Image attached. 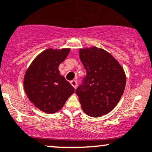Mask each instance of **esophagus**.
<instances>
[{"label": "esophagus", "mask_w": 152, "mask_h": 152, "mask_svg": "<svg viewBox=\"0 0 152 152\" xmlns=\"http://www.w3.org/2000/svg\"><path fill=\"white\" fill-rule=\"evenodd\" d=\"M71 84L72 85V86L74 88H76V87H77V81L76 80H73V81H71Z\"/></svg>", "instance_id": "34e87169"}]
</instances>
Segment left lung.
<instances>
[{"label": "left lung", "mask_w": 152, "mask_h": 152, "mask_svg": "<svg viewBox=\"0 0 152 152\" xmlns=\"http://www.w3.org/2000/svg\"><path fill=\"white\" fill-rule=\"evenodd\" d=\"M79 56L86 76L76 88L83 111L92 117L109 113L119 102L126 86L121 66L105 50L97 47L82 48Z\"/></svg>", "instance_id": "obj_1"}]
</instances>
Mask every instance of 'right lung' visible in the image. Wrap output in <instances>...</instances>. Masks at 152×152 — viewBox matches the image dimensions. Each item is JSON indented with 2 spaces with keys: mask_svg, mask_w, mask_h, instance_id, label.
<instances>
[{
  "mask_svg": "<svg viewBox=\"0 0 152 152\" xmlns=\"http://www.w3.org/2000/svg\"><path fill=\"white\" fill-rule=\"evenodd\" d=\"M69 51L70 48L45 50L33 61L24 76V90L28 98L47 114L59 111L75 91L58 70Z\"/></svg>",
  "mask_w": 152,
  "mask_h": 152,
  "instance_id": "1",
  "label": "right lung"
}]
</instances>
